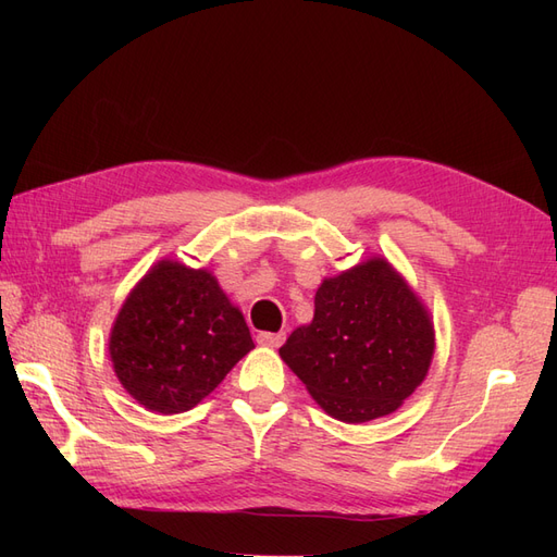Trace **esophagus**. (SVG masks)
Instances as JSON below:
<instances>
[{
    "instance_id": "1",
    "label": "esophagus",
    "mask_w": 557,
    "mask_h": 557,
    "mask_svg": "<svg viewBox=\"0 0 557 557\" xmlns=\"http://www.w3.org/2000/svg\"><path fill=\"white\" fill-rule=\"evenodd\" d=\"M285 342L283 332H260L258 334V344L269 346V348H278Z\"/></svg>"
}]
</instances>
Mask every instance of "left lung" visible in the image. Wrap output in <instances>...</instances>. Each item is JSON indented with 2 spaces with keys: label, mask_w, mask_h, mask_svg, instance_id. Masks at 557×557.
Segmentation results:
<instances>
[{
  "label": "left lung",
  "mask_w": 557,
  "mask_h": 557,
  "mask_svg": "<svg viewBox=\"0 0 557 557\" xmlns=\"http://www.w3.org/2000/svg\"><path fill=\"white\" fill-rule=\"evenodd\" d=\"M278 352L330 416L367 423L399 409L425 379L434 330L409 285L376 258L325 278L311 325Z\"/></svg>",
  "instance_id": "left-lung-1"
}]
</instances>
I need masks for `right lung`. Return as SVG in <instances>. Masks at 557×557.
I'll use <instances>...</instances> for the list:
<instances>
[{
    "mask_svg": "<svg viewBox=\"0 0 557 557\" xmlns=\"http://www.w3.org/2000/svg\"><path fill=\"white\" fill-rule=\"evenodd\" d=\"M250 348L246 320L218 281L166 260L129 293L109 342L125 391L164 416L190 411Z\"/></svg>",
    "mask_w": 557,
    "mask_h": 557,
    "instance_id": "1",
    "label": "right lung"
}]
</instances>
